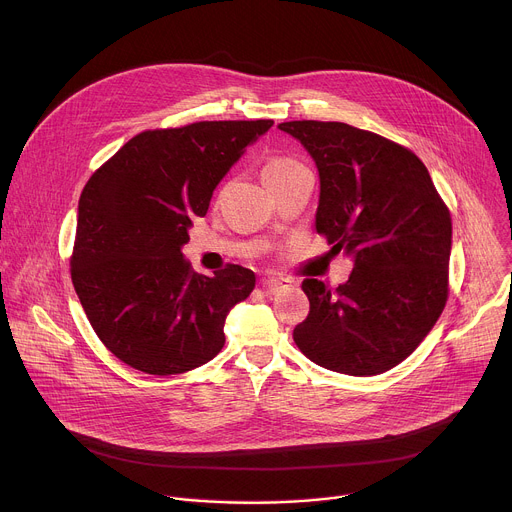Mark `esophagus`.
I'll use <instances>...</instances> for the list:
<instances>
[{"instance_id": "esophagus-1", "label": "esophagus", "mask_w": 512, "mask_h": 512, "mask_svg": "<svg viewBox=\"0 0 512 512\" xmlns=\"http://www.w3.org/2000/svg\"><path fill=\"white\" fill-rule=\"evenodd\" d=\"M291 285V281L287 279H277V277H263L261 279V287L265 291H269V294H279V291L287 289Z\"/></svg>"}]
</instances>
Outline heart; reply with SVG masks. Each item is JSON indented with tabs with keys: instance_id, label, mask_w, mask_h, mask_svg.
I'll return each instance as SVG.
<instances>
[{
	"instance_id": "obj_1",
	"label": "heart",
	"mask_w": 512,
	"mask_h": 512,
	"mask_svg": "<svg viewBox=\"0 0 512 512\" xmlns=\"http://www.w3.org/2000/svg\"><path fill=\"white\" fill-rule=\"evenodd\" d=\"M304 166L298 162V160H291V158H273L265 164L263 168V178L265 182L271 180V178H281V176H287L291 172L296 170H302Z\"/></svg>"
}]
</instances>
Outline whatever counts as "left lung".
Returning <instances> with one entry per match:
<instances>
[{
  "label": "left lung",
  "mask_w": 512,
  "mask_h": 512,
  "mask_svg": "<svg viewBox=\"0 0 512 512\" xmlns=\"http://www.w3.org/2000/svg\"><path fill=\"white\" fill-rule=\"evenodd\" d=\"M316 162V231L354 259L346 283L304 279L298 348L320 367L381 375L427 336L448 302L452 218L423 162L403 145L340 121H287Z\"/></svg>",
  "instance_id": "8db88e82"
}]
</instances>
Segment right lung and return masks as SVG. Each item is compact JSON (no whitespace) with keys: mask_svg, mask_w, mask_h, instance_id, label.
I'll use <instances>...</instances> for the list:
<instances>
[{"mask_svg":"<svg viewBox=\"0 0 512 512\" xmlns=\"http://www.w3.org/2000/svg\"><path fill=\"white\" fill-rule=\"evenodd\" d=\"M271 125L198 121L137 133L83 188L72 285L99 340L131 369L180 375L225 346V320L249 298L255 273L227 265L206 277L182 247L218 182Z\"/></svg>","mask_w":512,"mask_h":512,"instance_id":"right-lung-1","label":"right lung"}]
</instances>
